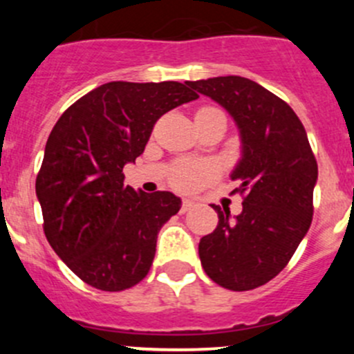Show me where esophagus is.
Here are the masks:
<instances>
[{"instance_id": "1", "label": "esophagus", "mask_w": 354, "mask_h": 354, "mask_svg": "<svg viewBox=\"0 0 354 354\" xmlns=\"http://www.w3.org/2000/svg\"><path fill=\"white\" fill-rule=\"evenodd\" d=\"M195 207V202H192L190 198H185L183 202H181V212H187V210L194 209Z\"/></svg>"}]
</instances>
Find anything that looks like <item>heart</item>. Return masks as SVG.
<instances>
[{
    "label": "heart",
    "mask_w": 354,
    "mask_h": 354,
    "mask_svg": "<svg viewBox=\"0 0 354 354\" xmlns=\"http://www.w3.org/2000/svg\"><path fill=\"white\" fill-rule=\"evenodd\" d=\"M216 113H223V111L212 108V106H203L197 111L195 120ZM214 176H216V167L210 162H178L171 171L169 181L176 190L194 192L212 180Z\"/></svg>",
    "instance_id": "b5f03b06"
}]
</instances>
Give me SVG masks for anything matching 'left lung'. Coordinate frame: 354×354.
Returning a JSON list of instances; mask_svg holds the SVG:
<instances>
[{"mask_svg": "<svg viewBox=\"0 0 354 354\" xmlns=\"http://www.w3.org/2000/svg\"><path fill=\"white\" fill-rule=\"evenodd\" d=\"M230 111L243 142V157L231 180L243 210L219 223L198 243L207 276L231 291H250L277 276L305 238L313 217L317 159L303 123L288 102L245 77L187 82Z\"/></svg>", "mask_w": 354, "mask_h": 354, "instance_id": "1", "label": "left lung"}]
</instances>
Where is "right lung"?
I'll use <instances>...</instances> for the list:
<instances>
[{"instance_id":"right-lung-1","label":"right lung","mask_w":354,"mask_h":354,"mask_svg":"<svg viewBox=\"0 0 354 354\" xmlns=\"http://www.w3.org/2000/svg\"><path fill=\"white\" fill-rule=\"evenodd\" d=\"M197 97L180 82H109L56 121L35 194L49 245L88 286L123 291L151 270L157 233L181 200L135 192L124 185L123 166L144 152L162 114Z\"/></svg>"}]
</instances>
